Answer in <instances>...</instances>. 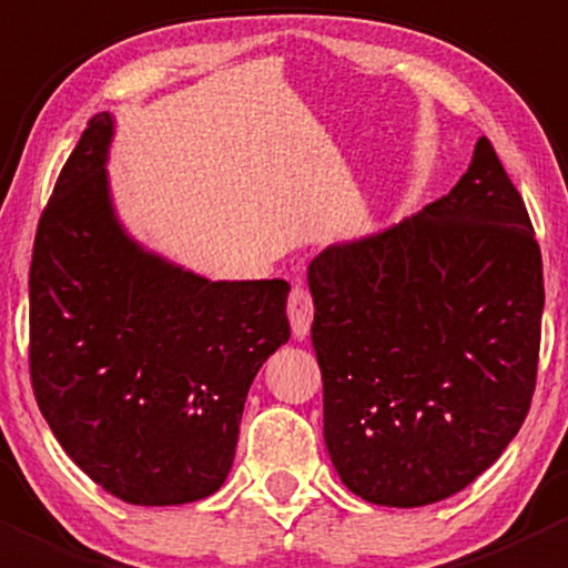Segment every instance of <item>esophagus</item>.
<instances>
[{
    "mask_svg": "<svg viewBox=\"0 0 568 568\" xmlns=\"http://www.w3.org/2000/svg\"><path fill=\"white\" fill-rule=\"evenodd\" d=\"M288 318H291V329H294V337H307L313 324V296L307 294V288L296 285L288 296Z\"/></svg>",
    "mask_w": 568,
    "mask_h": 568,
    "instance_id": "34e87169",
    "label": "esophagus"
}]
</instances>
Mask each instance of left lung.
<instances>
[{
    "instance_id": "obj_1",
    "label": "left lung",
    "mask_w": 568,
    "mask_h": 568,
    "mask_svg": "<svg viewBox=\"0 0 568 568\" xmlns=\"http://www.w3.org/2000/svg\"><path fill=\"white\" fill-rule=\"evenodd\" d=\"M324 443L343 484L415 508L473 484L536 387L541 252L486 136L445 197L307 266Z\"/></svg>"
}]
</instances>
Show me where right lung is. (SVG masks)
Returning <instances> with one entry per match:
<instances>
[{
	"mask_svg": "<svg viewBox=\"0 0 568 568\" xmlns=\"http://www.w3.org/2000/svg\"><path fill=\"white\" fill-rule=\"evenodd\" d=\"M99 112L57 178L30 266V374L68 456L131 506L225 484L250 385L288 343L285 280H209L114 214Z\"/></svg>",
	"mask_w": 568,
	"mask_h": 568,
	"instance_id": "add662e5",
	"label": "right lung"
}]
</instances>
